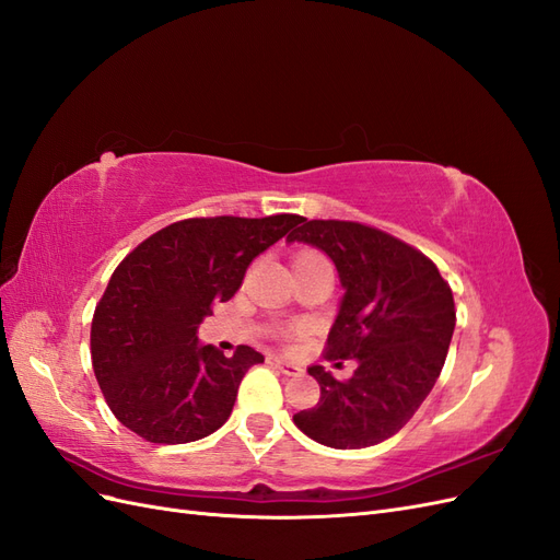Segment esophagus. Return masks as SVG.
Listing matches in <instances>:
<instances>
[{
    "label": "esophagus",
    "instance_id": "34e87169",
    "mask_svg": "<svg viewBox=\"0 0 560 560\" xmlns=\"http://www.w3.org/2000/svg\"><path fill=\"white\" fill-rule=\"evenodd\" d=\"M266 362H268L270 366H273V369L282 371V374H287V376H296L299 371H301V366H299V364H294V362H290V360L280 358V354H268Z\"/></svg>",
    "mask_w": 560,
    "mask_h": 560
}]
</instances>
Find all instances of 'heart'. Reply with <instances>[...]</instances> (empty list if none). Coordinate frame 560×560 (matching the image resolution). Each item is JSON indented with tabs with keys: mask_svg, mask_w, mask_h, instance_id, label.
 Listing matches in <instances>:
<instances>
[{
	"mask_svg": "<svg viewBox=\"0 0 560 560\" xmlns=\"http://www.w3.org/2000/svg\"><path fill=\"white\" fill-rule=\"evenodd\" d=\"M319 261H327V259L322 257V254H317V252H299L296 257H294V268H299V266H311V264H319Z\"/></svg>",
	"mask_w": 560,
	"mask_h": 560,
	"instance_id": "obj_1",
	"label": "heart"
}]
</instances>
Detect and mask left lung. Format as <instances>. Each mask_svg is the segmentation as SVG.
Returning a JSON list of instances; mask_svg holds the SVG:
<instances>
[{"label": "left lung", "mask_w": 560, "mask_h": 560, "mask_svg": "<svg viewBox=\"0 0 560 560\" xmlns=\"http://www.w3.org/2000/svg\"><path fill=\"white\" fill-rule=\"evenodd\" d=\"M287 243L327 254L343 287L329 329V360H354L352 378L311 366L319 401L294 425L329 448H366L397 434L442 374L455 329L439 268L393 235L354 222L299 219Z\"/></svg>", "instance_id": "1"}]
</instances>
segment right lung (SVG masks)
<instances>
[{
  "mask_svg": "<svg viewBox=\"0 0 560 560\" xmlns=\"http://www.w3.org/2000/svg\"><path fill=\"white\" fill-rule=\"evenodd\" d=\"M299 219H184L118 264L93 315L91 354L124 428L151 444H189L224 425L245 371L264 354L241 346L224 358L200 343L198 327L214 303L238 292L252 259Z\"/></svg>",
  "mask_w": 560,
  "mask_h": 560,
  "instance_id": "add662e5",
  "label": "right lung"
}]
</instances>
